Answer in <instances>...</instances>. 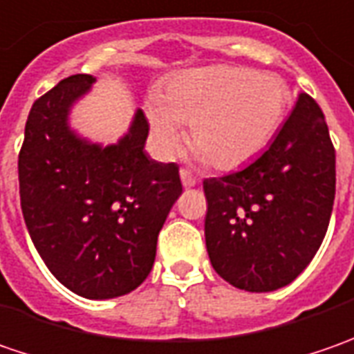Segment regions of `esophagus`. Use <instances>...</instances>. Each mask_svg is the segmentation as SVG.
<instances>
[{
  "label": "esophagus",
  "instance_id": "34e87169",
  "mask_svg": "<svg viewBox=\"0 0 354 354\" xmlns=\"http://www.w3.org/2000/svg\"><path fill=\"white\" fill-rule=\"evenodd\" d=\"M181 183H183V187H195L197 185V177L195 175H191L187 169H181Z\"/></svg>",
  "mask_w": 354,
  "mask_h": 354
}]
</instances>
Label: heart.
I'll use <instances>...</instances> for the list:
<instances>
[{"instance_id":"1","label":"heart","mask_w":354,"mask_h":354,"mask_svg":"<svg viewBox=\"0 0 354 354\" xmlns=\"http://www.w3.org/2000/svg\"><path fill=\"white\" fill-rule=\"evenodd\" d=\"M292 104L283 78L242 66H203L171 76L145 106L161 153L171 156L189 124L195 157L234 169L262 153Z\"/></svg>"}]
</instances>
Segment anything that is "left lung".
Here are the masks:
<instances>
[{"mask_svg":"<svg viewBox=\"0 0 354 354\" xmlns=\"http://www.w3.org/2000/svg\"><path fill=\"white\" fill-rule=\"evenodd\" d=\"M203 189L214 272L246 292L292 283L319 250L333 211L335 149L317 102L301 94L262 156Z\"/></svg>","mask_w":354,"mask_h":354,"instance_id":"obj_1","label":"left lung"}]
</instances>
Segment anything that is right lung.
<instances>
[{"instance_id":"add662e5","label":"right lung","mask_w":354,"mask_h":354,"mask_svg":"<svg viewBox=\"0 0 354 354\" xmlns=\"http://www.w3.org/2000/svg\"><path fill=\"white\" fill-rule=\"evenodd\" d=\"M94 82L73 75L35 100L19 153V195L50 274L80 297L112 299L149 276L159 230L183 187L175 163L143 149L149 124L142 110L108 145L71 126L73 108Z\"/></svg>"}]
</instances>
